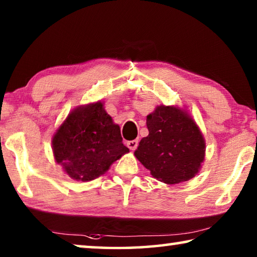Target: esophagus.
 Here are the masks:
<instances>
[{
    "label": "esophagus",
    "instance_id": "obj_1",
    "mask_svg": "<svg viewBox=\"0 0 257 257\" xmlns=\"http://www.w3.org/2000/svg\"><path fill=\"white\" fill-rule=\"evenodd\" d=\"M127 146L130 151H135L138 146V139H134V141H128Z\"/></svg>",
    "mask_w": 257,
    "mask_h": 257
}]
</instances>
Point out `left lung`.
<instances>
[{"label": "left lung", "instance_id": "left-lung-1", "mask_svg": "<svg viewBox=\"0 0 257 257\" xmlns=\"http://www.w3.org/2000/svg\"><path fill=\"white\" fill-rule=\"evenodd\" d=\"M149 136L139 143L135 156L164 184L195 177L205 155V142L194 120L175 106L161 105L147 115Z\"/></svg>", "mask_w": 257, "mask_h": 257}]
</instances>
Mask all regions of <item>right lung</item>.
<instances>
[{
  "label": "right lung",
  "mask_w": 257,
  "mask_h": 257,
  "mask_svg": "<svg viewBox=\"0 0 257 257\" xmlns=\"http://www.w3.org/2000/svg\"><path fill=\"white\" fill-rule=\"evenodd\" d=\"M55 161L68 176L89 181L103 175L129 150L122 144L120 127L97 102L78 107L68 115L53 137Z\"/></svg>",
  "instance_id": "add662e5"
}]
</instances>
